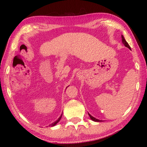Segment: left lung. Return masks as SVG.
<instances>
[{
  "instance_id": "left-lung-1",
  "label": "left lung",
  "mask_w": 147,
  "mask_h": 147,
  "mask_svg": "<svg viewBox=\"0 0 147 147\" xmlns=\"http://www.w3.org/2000/svg\"><path fill=\"white\" fill-rule=\"evenodd\" d=\"M121 38H122V42H123V43L124 45V46L126 47H128V49H130V45H129L128 43H127V42H126V41L125 40V39H124L123 36H122ZM88 114H89V113H88ZM89 117H90V118L92 119V120L94 121H96V122H100V121H100V120H98V119H95L94 117H92V116L90 115V114H89Z\"/></svg>"
}]
</instances>
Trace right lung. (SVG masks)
Here are the masks:
<instances>
[{
	"label": "right lung",
	"instance_id": "add662e5",
	"mask_svg": "<svg viewBox=\"0 0 147 147\" xmlns=\"http://www.w3.org/2000/svg\"><path fill=\"white\" fill-rule=\"evenodd\" d=\"M61 116H62V114H61V115L60 117H59V119H58V120H57L56 121H55V122H54V123H52V124H51V126H54V125H56V124L57 123H58V122H59V121H60V119H61Z\"/></svg>",
	"mask_w": 147,
	"mask_h": 147
}]
</instances>
